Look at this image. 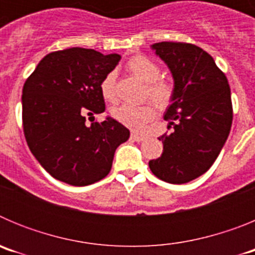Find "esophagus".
I'll list each match as a JSON object with an SVG mask.
<instances>
[{
	"mask_svg": "<svg viewBox=\"0 0 255 255\" xmlns=\"http://www.w3.org/2000/svg\"><path fill=\"white\" fill-rule=\"evenodd\" d=\"M131 139H132V140H135V141H143V140H145V136H144V135L138 134V132L132 131L131 132Z\"/></svg>",
	"mask_w": 255,
	"mask_h": 255,
	"instance_id": "esophagus-1",
	"label": "esophagus"
}]
</instances>
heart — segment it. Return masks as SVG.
I'll return each mask as SVG.
<instances>
[{
	"label": "heart",
	"instance_id": "heart-1",
	"mask_svg": "<svg viewBox=\"0 0 255 255\" xmlns=\"http://www.w3.org/2000/svg\"><path fill=\"white\" fill-rule=\"evenodd\" d=\"M126 69L132 75L140 79L141 82L147 83L145 98H149L152 103H144L140 106L121 105L112 110V117L117 123L128 126L130 129L141 130L154 120L157 110L161 111L167 110L176 100L177 87L173 80L167 78H159L161 67L158 64L145 55H135L126 62ZM100 91L102 97L108 102H116V75L114 71L106 74L100 83Z\"/></svg>",
	"mask_w": 255,
	"mask_h": 255
}]
</instances>
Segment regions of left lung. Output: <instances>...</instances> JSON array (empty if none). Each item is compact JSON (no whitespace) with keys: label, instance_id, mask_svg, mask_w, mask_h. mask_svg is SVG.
I'll return each mask as SVG.
<instances>
[{"label":"left lung","instance_id":"1","mask_svg":"<svg viewBox=\"0 0 255 255\" xmlns=\"http://www.w3.org/2000/svg\"><path fill=\"white\" fill-rule=\"evenodd\" d=\"M155 53L170 67L176 100L164 120L168 129L159 158L149 161L154 176L185 184L209 170L220 154L233 124V102L226 75L206 51L185 42H159Z\"/></svg>","mask_w":255,"mask_h":255}]
</instances>
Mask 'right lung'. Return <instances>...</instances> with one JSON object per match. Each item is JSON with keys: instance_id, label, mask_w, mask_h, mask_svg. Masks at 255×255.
<instances>
[{"instance_id": "add662e5", "label": "right lung", "mask_w": 255, "mask_h": 255, "mask_svg": "<svg viewBox=\"0 0 255 255\" xmlns=\"http://www.w3.org/2000/svg\"><path fill=\"white\" fill-rule=\"evenodd\" d=\"M120 55L73 47L44 56L22 88V129L26 143L52 177L69 185L85 186L111 171L116 148L130 131L108 117L94 121L106 110L100 91L103 76ZM94 120L85 124L86 116Z\"/></svg>"}]
</instances>
